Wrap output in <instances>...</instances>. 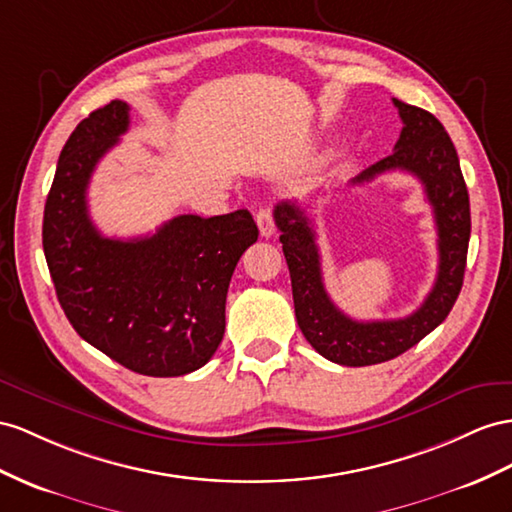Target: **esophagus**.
Listing matches in <instances>:
<instances>
[{
    "mask_svg": "<svg viewBox=\"0 0 512 512\" xmlns=\"http://www.w3.org/2000/svg\"><path fill=\"white\" fill-rule=\"evenodd\" d=\"M257 227H259V233L264 235V238H270V235L274 233V218H272V209L270 207H261L257 216Z\"/></svg>",
    "mask_w": 512,
    "mask_h": 512,
    "instance_id": "esophagus-1",
    "label": "esophagus"
}]
</instances>
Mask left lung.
<instances>
[{
    "label": "left lung",
    "mask_w": 512,
    "mask_h": 512,
    "mask_svg": "<svg viewBox=\"0 0 512 512\" xmlns=\"http://www.w3.org/2000/svg\"><path fill=\"white\" fill-rule=\"evenodd\" d=\"M402 119L393 153L365 168L350 183H368L389 170H404L422 181L435 214L439 270L437 281L417 311L400 320L359 322L337 309L324 290L316 231L305 209L283 201L274 207L283 255L292 277V296L300 331L324 359L348 368L383 363L402 355L448 318L463 287L471 231L469 194L448 131L430 112L393 99Z\"/></svg>",
    "instance_id": "8db88e82"
}]
</instances>
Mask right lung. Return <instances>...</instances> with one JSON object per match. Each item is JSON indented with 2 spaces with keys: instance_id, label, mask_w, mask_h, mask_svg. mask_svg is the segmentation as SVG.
I'll return each instance as SVG.
<instances>
[{
  "instance_id": "obj_1",
  "label": "right lung",
  "mask_w": 512,
  "mask_h": 512,
  "mask_svg": "<svg viewBox=\"0 0 512 512\" xmlns=\"http://www.w3.org/2000/svg\"><path fill=\"white\" fill-rule=\"evenodd\" d=\"M127 127L129 106L119 99L75 127L47 194L43 251L77 335L131 372L183 376L220 346L231 274L259 231L238 209L183 214L144 238L101 235L88 216V183Z\"/></svg>"
}]
</instances>
